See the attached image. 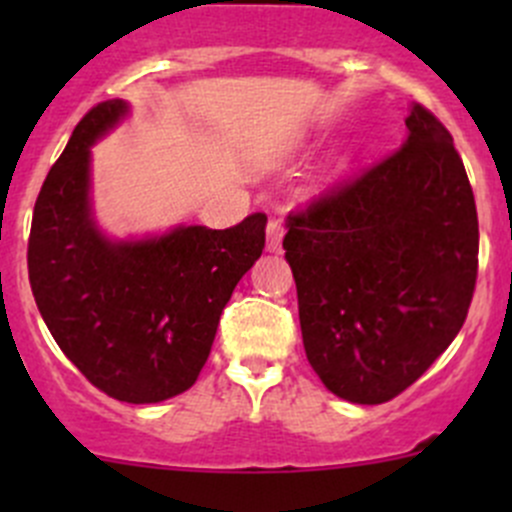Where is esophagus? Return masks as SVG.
Returning a JSON list of instances; mask_svg holds the SVG:
<instances>
[{
    "mask_svg": "<svg viewBox=\"0 0 512 512\" xmlns=\"http://www.w3.org/2000/svg\"><path fill=\"white\" fill-rule=\"evenodd\" d=\"M282 235H285V230H282V220L270 218V223H267V250L282 252Z\"/></svg>",
    "mask_w": 512,
    "mask_h": 512,
    "instance_id": "obj_1",
    "label": "esophagus"
}]
</instances>
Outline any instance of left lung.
Wrapping results in <instances>:
<instances>
[{"instance_id": "obj_1", "label": "left lung", "mask_w": 512, "mask_h": 512, "mask_svg": "<svg viewBox=\"0 0 512 512\" xmlns=\"http://www.w3.org/2000/svg\"><path fill=\"white\" fill-rule=\"evenodd\" d=\"M304 352L352 404L394 399L448 349L478 275V213L441 121L414 103L404 146L289 215Z\"/></svg>"}]
</instances>
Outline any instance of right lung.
Segmentation results:
<instances>
[{
	"mask_svg": "<svg viewBox=\"0 0 512 512\" xmlns=\"http://www.w3.org/2000/svg\"><path fill=\"white\" fill-rule=\"evenodd\" d=\"M131 106L91 108L46 175L29 235V282L59 349L103 394L158 404L198 379L230 294L265 247L267 218L108 237L96 223L91 146Z\"/></svg>",
	"mask_w": 512,
	"mask_h": 512,
	"instance_id": "1",
	"label": "right lung"
}]
</instances>
